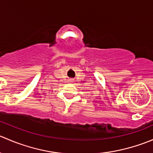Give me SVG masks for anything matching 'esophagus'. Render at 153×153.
I'll use <instances>...</instances> for the list:
<instances>
[{"instance_id": "34e87169", "label": "esophagus", "mask_w": 153, "mask_h": 153, "mask_svg": "<svg viewBox=\"0 0 153 153\" xmlns=\"http://www.w3.org/2000/svg\"><path fill=\"white\" fill-rule=\"evenodd\" d=\"M69 81H71V82H73L74 80L73 79H70V80H69Z\"/></svg>"}]
</instances>
